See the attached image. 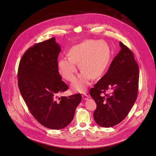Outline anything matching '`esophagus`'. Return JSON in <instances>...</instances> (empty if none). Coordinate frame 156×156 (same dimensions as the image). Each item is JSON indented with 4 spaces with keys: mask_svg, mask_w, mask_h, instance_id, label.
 I'll return each instance as SVG.
<instances>
[{
    "mask_svg": "<svg viewBox=\"0 0 156 156\" xmlns=\"http://www.w3.org/2000/svg\"><path fill=\"white\" fill-rule=\"evenodd\" d=\"M82 98H83L84 100H87L89 98L88 96L87 95V94H86V93H84L83 94H82Z\"/></svg>",
    "mask_w": 156,
    "mask_h": 156,
    "instance_id": "obj_1",
    "label": "esophagus"
}]
</instances>
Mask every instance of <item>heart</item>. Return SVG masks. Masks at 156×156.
<instances>
[{"mask_svg":"<svg viewBox=\"0 0 156 156\" xmlns=\"http://www.w3.org/2000/svg\"><path fill=\"white\" fill-rule=\"evenodd\" d=\"M109 50L106 44L98 40H88L73 47L68 53L69 57L58 60V72L63 79L71 82L75 78L76 63H79L82 73L71 87L74 91L84 92L90 78L96 80L104 74L109 61Z\"/></svg>","mask_w":156,"mask_h":156,"instance_id":"1","label":"heart"}]
</instances>
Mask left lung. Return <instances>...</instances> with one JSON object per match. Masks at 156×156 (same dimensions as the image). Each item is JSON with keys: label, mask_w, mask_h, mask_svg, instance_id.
I'll use <instances>...</instances> for the list:
<instances>
[{"label": "left lung", "mask_w": 156, "mask_h": 156, "mask_svg": "<svg viewBox=\"0 0 156 156\" xmlns=\"http://www.w3.org/2000/svg\"><path fill=\"white\" fill-rule=\"evenodd\" d=\"M121 50L107 72L91 88L90 94L97 108L93 117L103 127L121 122L127 115L138 96L139 67L132 51L120 42ZM107 90L110 93L107 94Z\"/></svg>", "instance_id": "1"}]
</instances>
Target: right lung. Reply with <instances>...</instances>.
Returning <instances> with one entry per match:
<instances>
[{"mask_svg": "<svg viewBox=\"0 0 156 156\" xmlns=\"http://www.w3.org/2000/svg\"><path fill=\"white\" fill-rule=\"evenodd\" d=\"M61 48L52 37L36 44L23 55L18 69V85L32 115L41 124L62 129L72 121L80 94L60 96L68 89L57 69Z\"/></svg>", "mask_w": 156, "mask_h": 156, "instance_id": "1", "label": "right lung"}]
</instances>
